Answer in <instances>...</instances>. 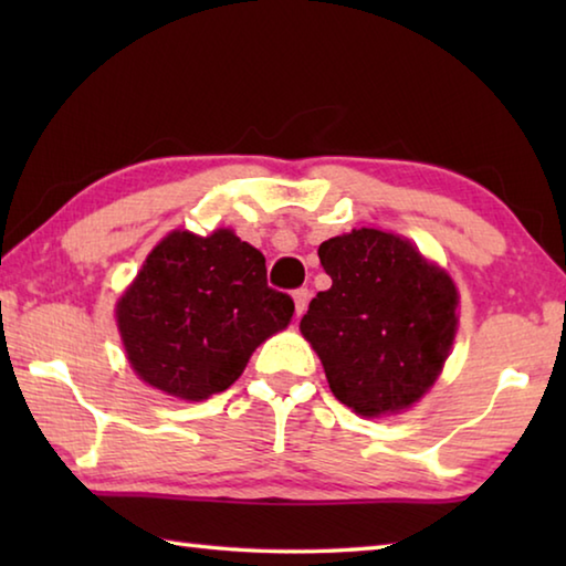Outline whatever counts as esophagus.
I'll list each match as a JSON object with an SVG mask.
<instances>
[{
    "mask_svg": "<svg viewBox=\"0 0 566 566\" xmlns=\"http://www.w3.org/2000/svg\"><path fill=\"white\" fill-rule=\"evenodd\" d=\"M292 296H294V310H296V314H302L306 312V304H310V296H312V292L306 290V286H300V290H294L292 292Z\"/></svg>",
    "mask_w": 566,
    "mask_h": 566,
    "instance_id": "obj_1",
    "label": "esophagus"
}]
</instances>
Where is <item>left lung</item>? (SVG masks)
<instances>
[{
  "label": "left lung",
  "mask_w": 566,
  "mask_h": 566,
  "mask_svg": "<svg viewBox=\"0 0 566 566\" xmlns=\"http://www.w3.org/2000/svg\"><path fill=\"white\" fill-rule=\"evenodd\" d=\"M332 286L300 329L319 354L329 389L357 415L415 405L434 385L457 332V290L415 247L379 229L319 244Z\"/></svg>",
  "instance_id": "1"
}]
</instances>
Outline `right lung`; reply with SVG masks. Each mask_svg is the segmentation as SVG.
<instances>
[{
  "label": "right lung",
  "instance_id": "add662e5",
  "mask_svg": "<svg viewBox=\"0 0 566 566\" xmlns=\"http://www.w3.org/2000/svg\"><path fill=\"white\" fill-rule=\"evenodd\" d=\"M292 314V296L266 284L260 249L229 229L171 232L117 304L134 371L189 401L232 387L252 352Z\"/></svg>",
  "mask_w": 566,
  "mask_h": 566
}]
</instances>
